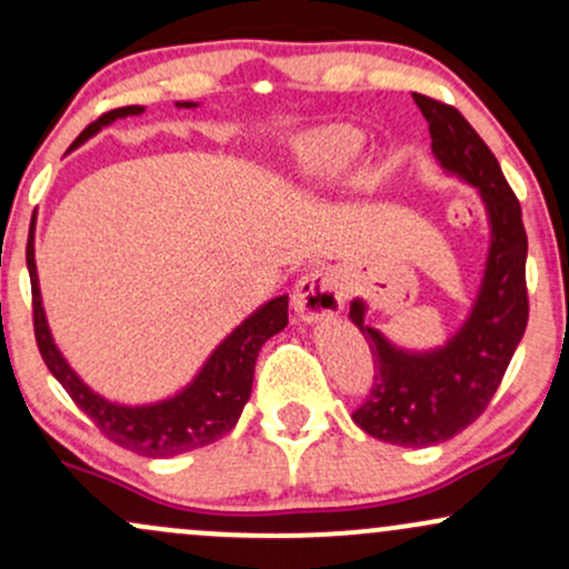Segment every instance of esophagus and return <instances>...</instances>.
I'll list each match as a JSON object with an SVG mask.
<instances>
[{"label": "esophagus", "mask_w": 569, "mask_h": 569, "mask_svg": "<svg viewBox=\"0 0 569 569\" xmlns=\"http://www.w3.org/2000/svg\"><path fill=\"white\" fill-rule=\"evenodd\" d=\"M291 307L305 323L335 318L345 307L342 280H339L337 272L329 270V267L310 270L307 276L299 278L297 286H293Z\"/></svg>", "instance_id": "1"}]
</instances>
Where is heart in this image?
Instances as JSON below:
<instances>
[{"label":"heart","instance_id":"b5f03b06","mask_svg":"<svg viewBox=\"0 0 569 569\" xmlns=\"http://www.w3.org/2000/svg\"><path fill=\"white\" fill-rule=\"evenodd\" d=\"M363 149L361 130L350 126H329L307 133L297 143L293 187L318 189L337 181L356 162Z\"/></svg>","mask_w":569,"mask_h":569}]
</instances>
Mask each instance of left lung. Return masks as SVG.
Wrapping results in <instances>:
<instances>
[{"instance_id":"obj_1","label":"left lung","mask_w":569,"mask_h":569,"mask_svg":"<svg viewBox=\"0 0 569 569\" xmlns=\"http://www.w3.org/2000/svg\"><path fill=\"white\" fill-rule=\"evenodd\" d=\"M430 126L433 154L447 173L481 194L489 219V253L471 316L436 350L396 348L382 331L363 323V299L350 302V321L367 337L375 358V385L352 420L375 439L398 447H433L466 430L500 388L527 318V232L521 206L500 162L449 103L415 93Z\"/></svg>"}]
</instances>
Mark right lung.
<instances>
[{
    "mask_svg": "<svg viewBox=\"0 0 569 569\" xmlns=\"http://www.w3.org/2000/svg\"><path fill=\"white\" fill-rule=\"evenodd\" d=\"M179 107H194L192 101ZM143 107H120L101 114L96 122L77 136L71 149H77L98 130L112 126L114 120L130 114H141ZM26 264L31 278V302H34V337L37 348L42 352V361L48 363L50 375L63 385L71 401L93 420L107 439L120 447L143 457H173L192 452V449L208 447L230 433L243 411L253 385V367L262 345L283 326L289 323V297H276L259 307L257 312L246 318L217 350L211 352L202 369L184 390L158 403H143V407H126V403L107 401L90 390L77 371L69 367L67 358L56 348L50 335L48 318H44L42 293H39L37 262H34V221L29 230V246H26Z\"/></svg>",
    "mask_w": 569,
    "mask_h": 569,
    "instance_id": "obj_1",
    "label": "right lung"
}]
</instances>
